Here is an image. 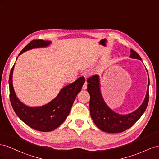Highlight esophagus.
<instances>
[{"label":"esophagus","instance_id":"obj_1","mask_svg":"<svg viewBox=\"0 0 159 159\" xmlns=\"http://www.w3.org/2000/svg\"><path fill=\"white\" fill-rule=\"evenodd\" d=\"M87 89V82H85V83H84L83 86V89L86 90Z\"/></svg>","mask_w":159,"mask_h":159}]
</instances>
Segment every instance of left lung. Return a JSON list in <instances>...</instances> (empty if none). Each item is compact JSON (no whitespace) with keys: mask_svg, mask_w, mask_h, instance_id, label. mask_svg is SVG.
I'll return each mask as SVG.
<instances>
[{"mask_svg":"<svg viewBox=\"0 0 159 159\" xmlns=\"http://www.w3.org/2000/svg\"><path fill=\"white\" fill-rule=\"evenodd\" d=\"M131 58L141 61L139 54L130 50ZM148 86L147 94L142 105L137 110L126 115H120L113 111L104 101L101 91L100 78L94 75L87 79V90L90 94V112L92 119L97 127L109 133H119L130 128L141 116L146 110L148 102L149 77L148 74Z\"/></svg>","mask_w":159,"mask_h":159,"instance_id":"left-lung-1","label":"left lung"}]
</instances>
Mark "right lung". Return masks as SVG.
<instances>
[{
    "instance_id": "right-lung-1",
    "label": "right lung",
    "mask_w": 159,
    "mask_h": 159,
    "mask_svg": "<svg viewBox=\"0 0 159 159\" xmlns=\"http://www.w3.org/2000/svg\"><path fill=\"white\" fill-rule=\"evenodd\" d=\"M51 41L34 40L22 50L19 56L29 50L47 47ZM17 60V58L16 61ZM14 66L9 76V89L11 105L16 115L30 128L42 132H50L58 128L69 115L77 94L81 90L85 79L79 78L74 83L63 87L57 96L51 102L40 107H29L22 103L16 97L12 84Z\"/></svg>"
}]
</instances>
